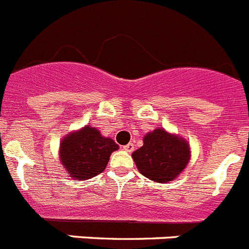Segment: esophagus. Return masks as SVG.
Wrapping results in <instances>:
<instances>
[{"mask_svg":"<svg viewBox=\"0 0 249 249\" xmlns=\"http://www.w3.org/2000/svg\"><path fill=\"white\" fill-rule=\"evenodd\" d=\"M123 149H124L126 152H132L133 149H135V144H133V143L126 144V146H123Z\"/></svg>","mask_w":249,"mask_h":249,"instance_id":"1","label":"esophagus"}]
</instances>
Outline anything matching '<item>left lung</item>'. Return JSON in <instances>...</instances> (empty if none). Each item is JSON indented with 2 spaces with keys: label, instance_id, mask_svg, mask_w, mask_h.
<instances>
[{
  "label": "left lung",
  "instance_id": "8db88e82",
  "mask_svg": "<svg viewBox=\"0 0 249 249\" xmlns=\"http://www.w3.org/2000/svg\"><path fill=\"white\" fill-rule=\"evenodd\" d=\"M136 166L144 177L158 183L172 181L190 160L186 141L158 128L143 138V146L132 153Z\"/></svg>",
  "mask_w": 249,
  "mask_h": 249
}]
</instances>
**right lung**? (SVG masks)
Listing matches in <instances>:
<instances>
[{"label": "right lung", "instance_id": "1", "mask_svg": "<svg viewBox=\"0 0 249 249\" xmlns=\"http://www.w3.org/2000/svg\"><path fill=\"white\" fill-rule=\"evenodd\" d=\"M117 149L113 140L102 137L98 129L87 126L63 138L59 155L67 172L80 181L102 173L111 153Z\"/></svg>", "mask_w": 249, "mask_h": 249}]
</instances>
